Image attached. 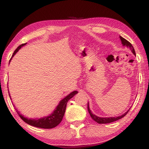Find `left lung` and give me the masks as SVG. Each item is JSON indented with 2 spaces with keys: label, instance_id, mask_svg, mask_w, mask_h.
Segmentation results:
<instances>
[{
  "label": "left lung",
  "instance_id": "obj_1",
  "mask_svg": "<svg viewBox=\"0 0 149 149\" xmlns=\"http://www.w3.org/2000/svg\"><path fill=\"white\" fill-rule=\"evenodd\" d=\"M120 40H121V42H122V44H123V46H126L127 47H128L129 49L131 51H132V53L134 55H136L135 51H134V48H133V46H132V44H131L129 42V41H127L126 39H124V38H123L122 37L120 36ZM88 110L89 113V115H90L91 117L93 120H95V122H96V123H98V124H107V123H110L114 122V121H116V120H119L120 119L123 118V117H124V116L126 115V114L127 113V112H129L130 110H128V111H127L125 113L123 114V115L120 116L116 117H106V118H104V117H99L98 116H95V114H93L91 112L90 109H89L88 103Z\"/></svg>",
  "mask_w": 149,
  "mask_h": 149
}]
</instances>
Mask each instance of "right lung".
<instances>
[{
	"label": "right lung",
	"instance_id": "1",
	"mask_svg": "<svg viewBox=\"0 0 149 149\" xmlns=\"http://www.w3.org/2000/svg\"><path fill=\"white\" fill-rule=\"evenodd\" d=\"M26 44V43L21 44L20 46H19L18 47H17L16 49H15V51H14V53L12 55V57L17 53V52L18 51V50L21 47L23 46L24 45H25ZM11 58L10 59V61H11ZM77 91H75L70 93V94H69L68 96H67L66 97L63 98L60 102L59 105L57 106L56 110H54V111L53 112V113H51L49 116L44 117V118H41L39 119H29L28 118H26V117H24L22 115H21L19 112L17 111V110L16 112L18 113V115L21 117V119H22L24 122L30 124L31 126H35L37 127H40V128H44V129L53 128V127L57 126L58 124L61 122L62 119H63V116L65 112V110H66V106H67V102H68L69 100L73 97V96L77 94ZM9 95L10 99H11V96H10L9 93Z\"/></svg>",
	"mask_w": 149,
	"mask_h": 149
}]
</instances>
